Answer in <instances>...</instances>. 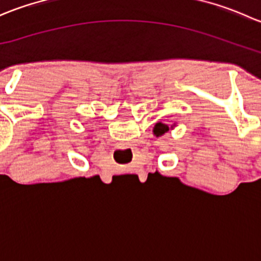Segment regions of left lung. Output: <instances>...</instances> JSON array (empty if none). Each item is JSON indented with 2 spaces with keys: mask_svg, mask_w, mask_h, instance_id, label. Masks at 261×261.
Masks as SVG:
<instances>
[{
  "mask_svg": "<svg viewBox=\"0 0 261 261\" xmlns=\"http://www.w3.org/2000/svg\"><path fill=\"white\" fill-rule=\"evenodd\" d=\"M167 131H169V127H168V125H165V123H162V122L156 123L154 127V133L156 134L158 136L163 135V134H165Z\"/></svg>",
  "mask_w": 261,
  "mask_h": 261,
  "instance_id": "1",
  "label": "left lung"
}]
</instances>
